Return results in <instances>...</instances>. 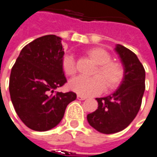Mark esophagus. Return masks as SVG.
Returning <instances> with one entry per match:
<instances>
[{"label": "esophagus", "mask_w": 157, "mask_h": 157, "mask_svg": "<svg viewBox=\"0 0 157 157\" xmlns=\"http://www.w3.org/2000/svg\"><path fill=\"white\" fill-rule=\"evenodd\" d=\"M77 99L78 100H81V101H82V100H85L86 99V97L85 96H82V95H77Z\"/></svg>", "instance_id": "1"}]
</instances>
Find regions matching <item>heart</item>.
Returning a JSON list of instances; mask_svg holds the SVG:
<instances>
[{
    "label": "heart",
    "instance_id": "heart-1",
    "mask_svg": "<svg viewBox=\"0 0 157 157\" xmlns=\"http://www.w3.org/2000/svg\"><path fill=\"white\" fill-rule=\"evenodd\" d=\"M89 56L99 65L94 75H99L92 78L78 76L69 82V87L79 95L89 96L98 94L106 87L113 89L116 87L124 77V69L122 65L115 62H111L109 52L103 48H94L88 52ZM63 72L67 75L76 74L75 59L72 53H66L62 61Z\"/></svg>",
    "mask_w": 157,
    "mask_h": 157
}]
</instances>
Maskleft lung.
Listing matches in <instances>:
<instances>
[{
	"mask_svg": "<svg viewBox=\"0 0 157 157\" xmlns=\"http://www.w3.org/2000/svg\"><path fill=\"white\" fill-rule=\"evenodd\" d=\"M124 69L118 88L110 95L96 98L98 108L87 114L89 124L102 134H114L126 128L136 118L145 89V72L137 56L121 44L114 48Z\"/></svg>",
	"mask_w": 157,
	"mask_h": 157,
	"instance_id": "obj_1",
	"label": "left lung"
}]
</instances>
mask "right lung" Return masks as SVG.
<instances>
[{
  "instance_id": "add662e5",
  "label": "right lung",
  "mask_w": 157,
  "mask_h": 157,
  "mask_svg": "<svg viewBox=\"0 0 157 157\" xmlns=\"http://www.w3.org/2000/svg\"><path fill=\"white\" fill-rule=\"evenodd\" d=\"M64 52L62 39L45 35L21 51L12 69L9 91L18 116L34 131L55 127L76 94L53 92L66 82L62 66Z\"/></svg>"
}]
</instances>
